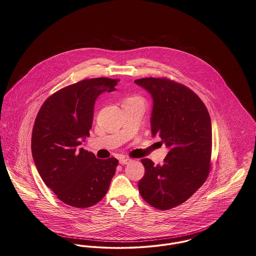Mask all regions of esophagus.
Listing matches in <instances>:
<instances>
[{"label":"esophagus","mask_w":256,"mask_h":256,"mask_svg":"<svg viewBox=\"0 0 256 256\" xmlns=\"http://www.w3.org/2000/svg\"><path fill=\"white\" fill-rule=\"evenodd\" d=\"M131 162H132L131 158H120L119 160L120 164H129Z\"/></svg>","instance_id":"obj_1"}]
</instances>
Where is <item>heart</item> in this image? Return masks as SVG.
<instances>
[{"mask_svg":"<svg viewBox=\"0 0 256 256\" xmlns=\"http://www.w3.org/2000/svg\"><path fill=\"white\" fill-rule=\"evenodd\" d=\"M138 100H139V98H138Z\"/></svg>","mask_w":256,"mask_h":256,"instance_id":"b5f03b06","label":"heart"}]
</instances>
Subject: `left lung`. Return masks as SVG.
<instances>
[{
  "instance_id": "obj_1",
  "label": "left lung",
  "mask_w": 256,
  "mask_h": 256,
  "mask_svg": "<svg viewBox=\"0 0 256 256\" xmlns=\"http://www.w3.org/2000/svg\"><path fill=\"white\" fill-rule=\"evenodd\" d=\"M152 98V137L169 152L162 165L144 158L139 181L142 198L160 210L173 208L190 198L206 182L210 170L212 127L202 100L186 86L166 78L135 80Z\"/></svg>"
}]
</instances>
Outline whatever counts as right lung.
<instances>
[{
    "mask_svg": "<svg viewBox=\"0 0 256 256\" xmlns=\"http://www.w3.org/2000/svg\"><path fill=\"white\" fill-rule=\"evenodd\" d=\"M117 79L82 80L60 89L41 106L32 131L31 150L44 183L60 200L77 208L106 196L118 160H98L80 148L90 135L96 100L116 90Z\"/></svg>",
    "mask_w": 256,
    "mask_h": 256,
    "instance_id": "obj_1",
    "label": "right lung"
}]
</instances>
